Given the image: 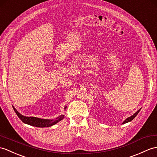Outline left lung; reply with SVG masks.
Masks as SVG:
<instances>
[{"mask_svg": "<svg viewBox=\"0 0 157 157\" xmlns=\"http://www.w3.org/2000/svg\"><path fill=\"white\" fill-rule=\"evenodd\" d=\"M140 110H141V108H140V109H139V110H138L136 113H134V114L132 116H131L130 117L127 118L124 120V121L123 122V123H122V124H125V123H127V122H130V121H132V120L134 118L136 117V115L138 114V112H140Z\"/></svg>", "mask_w": 157, "mask_h": 157, "instance_id": "1", "label": "left lung"}]
</instances>
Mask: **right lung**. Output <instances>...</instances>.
I'll list each match as a JSON object with an SVG mask.
<instances>
[{
	"label": "right lung",
	"instance_id": "obj_1",
	"mask_svg": "<svg viewBox=\"0 0 157 157\" xmlns=\"http://www.w3.org/2000/svg\"><path fill=\"white\" fill-rule=\"evenodd\" d=\"M14 112L17 114L21 120L22 122L27 124L36 127H40V128H44V127H49L52 126L54 124H56L58 122L61 121V120L64 118V115H61L59 117L56 118V119H52V120H47V119H41L36 117H28V116H25L21 114L20 113L18 112L15 108L13 106ZM66 107H65V109Z\"/></svg>",
	"mask_w": 157,
	"mask_h": 157
}]
</instances>
